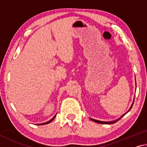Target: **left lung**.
Returning <instances> with one entry per match:
<instances>
[{
  "label": "left lung",
  "instance_id": "8db88e82",
  "mask_svg": "<svg viewBox=\"0 0 147 147\" xmlns=\"http://www.w3.org/2000/svg\"><path fill=\"white\" fill-rule=\"evenodd\" d=\"M132 105H133V104H132ZM131 108H131H130V109ZM130 111V110H129ZM124 115H123L122 117H123ZM121 119V118H120ZM119 119L118 120H116V121H111V122H103V121H97V120H95V119H91L92 121H94V122H96V123H100V124H113V123H116L117 121H119V119Z\"/></svg>",
  "mask_w": 147,
  "mask_h": 147
}]
</instances>
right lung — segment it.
<instances>
[{"instance_id": "1", "label": "right lung", "mask_w": 147, "mask_h": 147, "mask_svg": "<svg viewBox=\"0 0 147 147\" xmlns=\"http://www.w3.org/2000/svg\"><path fill=\"white\" fill-rule=\"evenodd\" d=\"M55 117H56V115L54 116V117H53V119H52L51 121H48V122H47V123H43V124H38V125H41H41H43V124H48V123H51V122L52 121H53V120H54V119L55 118Z\"/></svg>"}]
</instances>
